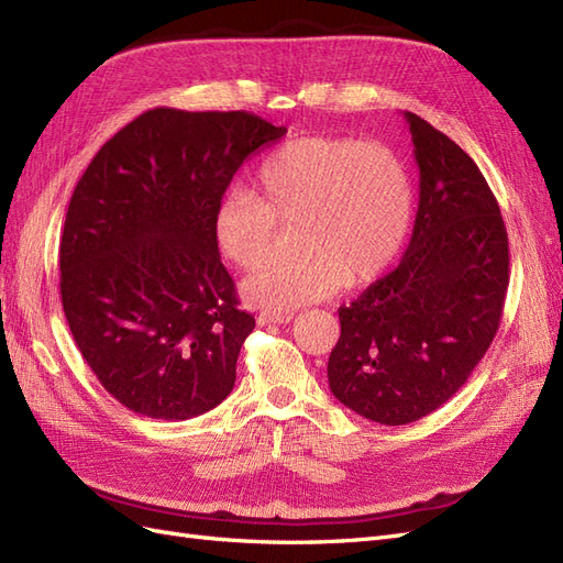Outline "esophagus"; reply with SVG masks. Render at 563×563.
<instances>
[{
	"instance_id": "34e87169",
	"label": "esophagus",
	"mask_w": 563,
	"mask_h": 563,
	"mask_svg": "<svg viewBox=\"0 0 563 563\" xmlns=\"http://www.w3.org/2000/svg\"><path fill=\"white\" fill-rule=\"evenodd\" d=\"M294 319V312H269V310H263L258 317H255V321L261 323V327H267V323H288Z\"/></svg>"
}]
</instances>
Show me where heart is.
I'll list each match as a JSON object with an SVG mask.
<instances>
[{"label": "heart", "mask_w": 563, "mask_h": 563, "mask_svg": "<svg viewBox=\"0 0 563 563\" xmlns=\"http://www.w3.org/2000/svg\"><path fill=\"white\" fill-rule=\"evenodd\" d=\"M263 199L232 190L216 211V236L246 272L263 267L282 228L300 225L291 261L244 282L249 302L294 310L347 286L368 284L397 258L413 220V183L404 159L378 141L305 135L258 172Z\"/></svg>", "instance_id": "obj_1"}]
</instances>
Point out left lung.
<instances>
[{"label":"left lung","mask_w":563,"mask_h":563,"mask_svg":"<svg viewBox=\"0 0 563 563\" xmlns=\"http://www.w3.org/2000/svg\"><path fill=\"white\" fill-rule=\"evenodd\" d=\"M404 119L420 168L411 242L397 269L338 310L329 356L335 399L380 424L416 422L467 383L509 284L507 230L479 166L418 114Z\"/></svg>","instance_id":"left-lung-1"}]
</instances>
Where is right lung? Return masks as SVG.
I'll list each match as a JSON object with an SVG mask.
<instances>
[{
  "instance_id": "1",
  "label": "right lung",
  "mask_w": 563,
  "mask_h": 563,
  "mask_svg": "<svg viewBox=\"0 0 563 563\" xmlns=\"http://www.w3.org/2000/svg\"><path fill=\"white\" fill-rule=\"evenodd\" d=\"M286 126L251 112L155 108L79 178L60 240V298L84 360L129 411L187 420L223 401L255 327L220 261L232 176Z\"/></svg>"
}]
</instances>
